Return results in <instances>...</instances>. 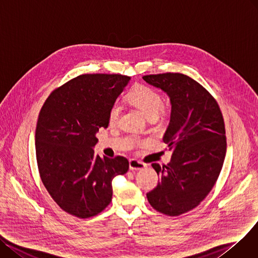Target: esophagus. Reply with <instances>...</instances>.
<instances>
[{"label":"esophagus","instance_id":"esophagus-1","mask_svg":"<svg viewBox=\"0 0 258 258\" xmlns=\"http://www.w3.org/2000/svg\"><path fill=\"white\" fill-rule=\"evenodd\" d=\"M144 168H146V164L136 160V159H131L129 161V169L131 171H139V170H143Z\"/></svg>","mask_w":258,"mask_h":258}]
</instances>
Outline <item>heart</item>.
<instances>
[{"label":"heart","instance_id":"1","mask_svg":"<svg viewBox=\"0 0 258 258\" xmlns=\"http://www.w3.org/2000/svg\"><path fill=\"white\" fill-rule=\"evenodd\" d=\"M129 101L138 107L147 117H154L158 115L162 108V98L155 89L149 86L141 85L133 88L128 95ZM120 113V105L114 103L109 110L108 118L110 124H114Z\"/></svg>","mask_w":258,"mask_h":258}]
</instances>
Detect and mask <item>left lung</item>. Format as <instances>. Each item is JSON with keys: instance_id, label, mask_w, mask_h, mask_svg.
Wrapping results in <instances>:
<instances>
[{"instance_id": "8db88e82", "label": "left lung", "mask_w": 258, "mask_h": 258, "mask_svg": "<svg viewBox=\"0 0 258 258\" xmlns=\"http://www.w3.org/2000/svg\"><path fill=\"white\" fill-rule=\"evenodd\" d=\"M143 79L170 99L163 142L173 150L168 165L152 164L159 179L147 198L159 213L179 216L198 206L220 175L227 146L223 116L216 100L188 76L166 73Z\"/></svg>"}]
</instances>
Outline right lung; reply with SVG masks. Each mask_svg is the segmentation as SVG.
<instances>
[{
    "instance_id": "right-lung-1",
    "label": "right lung",
    "mask_w": 258,
    "mask_h": 258,
    "mask_svg": "<svg viewBox=\"0 0 258 258\" xmlns=\"http://www.w3.org/2000/svg\"><path fill=\"white\" fill-rule=\"evenodd\" d=\"M131 78L82 75L54 90L44 102L35 131L40 178L53 200L68 214L86 219L112 198V179L129 169L127 158L95 154L100 128Z\"/></svg>"
}]
</instances>
